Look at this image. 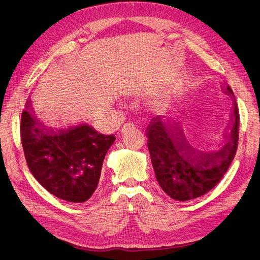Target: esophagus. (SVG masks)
Segmentation results:
<instances>
[{
    "instance_id": "34e87169",
    "label": "esophagus",
    "mask_w": 260,
    "mask_h": 260,
    "mask_svg": "<svg viewBox=\"0 0 260 260\" xmlns=\"http://www.w3.org/2000/svg\"><path fill=\"white\" fill-rule=\"evenodd\" d=\"M128 127H134V124L133 122H126V124L122 126V128H121V132H124L126 128H128Z\"/></svg>"
}]
</instances>
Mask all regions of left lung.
I'll use <instances>...</instances> for the list:
<instances>
[{
    "mask_svg": "<svg viewBox=\"0 0 260 260\" xmlns=\"http://www.w3.org/2000/svg\"><path fill=\"white\" fill-rule=\"evenodd\" d=\"M234 99L230 132L223 146L215 151L197 150L186 142L178 127L160 116L146 128L148 149L155 178L165 193L174 200L187 201L209 192L220 181L233 161L239 141V109Z\"/></svg>",
    "mask_w": 260,
    "mask_h": 260,
    "instance_id": "left-lung-1",
    "label": "left lung"
}]
</instances>
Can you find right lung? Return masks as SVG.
<instances>
[{"label": "right lung", "instance_id": "1", "mask_svg": "<svg viewBox=\"0 0 260 260\" xmlns=\"http://www.w3.org/2000/svg\"><path fill=\"white\" fill-rule=\"evenodd\" d=\"M20 134L32 176L51 194L69 202H85L92 197L103 160L116 140L85 122L45 126L31 114L29 100L21 115Z\"/></svg>", "mask_w": 260, "mask_h": 260}]
</instances>
